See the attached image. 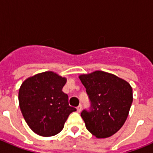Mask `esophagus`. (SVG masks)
Wrapping results in <instances>:
<instances>
[{
	"instance_id": "esophagus-1",
	"label": "esophagus",
	"mask_w": 153,
	"mask_h": 153,
	"mask_svg": "<svg viewBox=\"0 0 153 153\" xmlns=\"http://www.w3.org/2000/svg\"><path fill=\"white\" fill-rule=\"evenodd\" d=\"M76 109H77L78 113H80L81 110H82V106H81V105H79V106L76 107Z\"/></svg>"
}]
</instances>
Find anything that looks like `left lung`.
<instances>
[{"mask_svg":"<svg viewBox=\"0 0 153 153\" xmlns=\"http://www.w3.org/2000/svg\"><path fill=\"white\" fill-rule=\"evenodd\" d=\"M79 78L91 102L90 110L81 113L86 129L97 138L113 136L121 129L129 115L133 100L130 84L100 70L82 74Z\"/></svg>","mask_w":153,"mask_h":153,"instance_id":"obj_1","label":"left lung"}]
</instances>
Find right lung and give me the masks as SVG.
<instances>
[{
  "mask_svg": "<svg viewBox=\"0 0 153 153\" xmlns=\"http://www.w3.org/2000/svg\"><path fill=\"white\" fill-rule=\"evenodd\" d=\"M67 79L52 71L40 73L23 82L19 105L31 130L39 136H53L63 129L69 115L76 109L69 106L62 91Z\"/></svg>",
  "mask_w": 153,
  "mask_h": 153,
  "instance_id": "right-lung-1",
  "label": "right lung"
}]
</instances>
